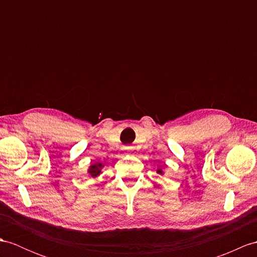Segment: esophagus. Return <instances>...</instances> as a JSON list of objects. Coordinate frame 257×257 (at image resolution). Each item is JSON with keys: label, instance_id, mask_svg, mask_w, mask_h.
<instances>
[{"label": "esophagus", "instance_id": "esophagus-1", "mask_svg": "<svg viewBox=\"0 0 257 257\" xmlns=\"http://www.w3.org/2000/svg\"><path fill=\"white\" fill-rule=\"evenodd\" d=\"M126 149H127V150H128V149H130V147H127V148H126Z\"/></svg>", "mask_w": 257, "mask_h": 257}]
</instances>
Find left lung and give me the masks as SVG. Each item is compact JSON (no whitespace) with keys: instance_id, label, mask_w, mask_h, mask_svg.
Here are the masks:
<instances>
[{"instance_id":"obj_1","label":"left lung","mask_w":257,"mask_h":257,"mask_svg":"<svg viewBox=\"0 0 257 257\" xmlns=\"http://www.w3.org/2000/svg\"><path fill=\"white\" fill-rule=\"evenodd\" d=\"M157 172H158V173H160V174H162V170H161V169H158Z\"/></svg>"}]
</instances>
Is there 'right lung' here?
Returning <instances> with one entry per match:
<instances>
[{
	"mask_svg": "<svg viewBox=\"0 0 257 257\" xmlns=\"http://www.w3.org/2000/svg\"><path fill=\"white\" fill-rule=\"evenodd\" d=\"M103 166H102V164H96V165H92V166H90V168H89V170H88V172H89V174L91 177H98L99 174H100V169H101Z\"/></svg>",
	"mask_w": 257,
	"mask_h": 257,
	"instance_id": "obj_1",
	"label": "right lung"
}]
</instances>
